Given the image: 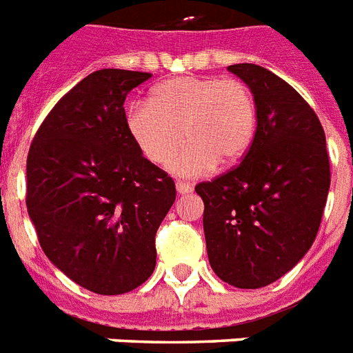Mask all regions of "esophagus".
Masks as SVG:
<instances>
[{"label":"esophagus","mask_w":353,"mask_h":353,"mask_svg":"<svg viewBox=\"0 0 353 353\" xmlns=\"http://www.w3.org/2000/svg\"><path fill=\"white\" fill-rule=\"evenodd\" d=\"M176 188H177V194H181V196H185V194H188V192H192V185L187 181H177Z\"/></svg>","instance_id":"34e87169"}]
</instances>
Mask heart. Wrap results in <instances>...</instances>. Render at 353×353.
<instances>
[{
    "label": "heart",
    "instance_id": "obj_1",
    "mask_svg": "<svg viewBox=\"0 0 353 353\" xmlns=\"http://www.w3.org/2000/svg\"><path fill=\"white\" fill-rule=\"evenodd\" d=\"M126 126L144 157L159 166L168 165L187 139L172 170L203 176L216 163L234 165L245 155L256 130V104L241 80L185 74L161 82L152 102H133Z\"/></svg>",
    "mask_w": 353,
    "mask_h": 353
}]
</instances>
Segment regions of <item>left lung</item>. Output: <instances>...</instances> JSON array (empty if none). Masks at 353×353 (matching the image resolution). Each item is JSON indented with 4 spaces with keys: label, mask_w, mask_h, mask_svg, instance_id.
I'll return each instance as SVG.
<instances>
[{
    "label": "left lung",
    "mask_w": 353,
    "mask_h": 353,
    "mask_svg": "<svg viewBox=\"0 0 353 353\" xmlns=\"http://www.w3.org/2000/svg\"><path fill=\"white\" fill-rule=\"evenodd\" d=\"M229 71L251 90L256 132L240 165L196 185L210 268L256 290L293 269L315 241L330 190L321 121L285 80L254 63Z\"/></svg>",
    "instance_id": "1"
}]
</instances>
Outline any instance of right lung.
I'll return each mask as SVG.
<instances>
[{"label": "right lung", "mask_w": 353, "mask_h": 353, "mask_svg": "<svg viewBox=\"0 0 353 353\" xmlns=\"http://www.w3.org/2000/svg\"><path fill=\"white\" fill-rule=\"evenodd\" d=\"M152 74L101 69L54 104L27 155V212L47 258L99 295H121L155 269V232L176 185L126 126L124 101Z\"/></svg>", "instance_id": "1"}]
</instances>
